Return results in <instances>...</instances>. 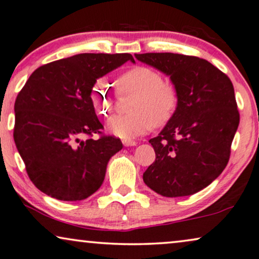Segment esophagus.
<instances>
[{
	"label": "esophagus",
	"instance_id": "34e87169",
	"mask_svg": "<svg viewBox=\"0 0 259 259\" xmlns=\"http://www.w3.org/2000/svg\"><path fill=\"white\" fill-rule=\"evenodd\" d=\"M122 143L124 147H135L137 144L136 141H133V140H123Z\"/></svg>",
	"mask_w": 259,
	"mask_h": 259
}]
</instances>
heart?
Masks as SVG:
<instances>
[{
    "instance_id": "heart-1",
    "label": "heart",
    "mask_w": 259,
    "mask_h": 259,
    "mask_svg": "<svg viewBox=\"0 0 259 259\" xmlns=\"http://www.w3.org/2000/svg\"><path fill=\"white\" fill-rule=\"evenodd\" d=\"M120 92H134L127 115H116L108 120V132L119 139L130 140L143 135L155 125H163L173 117L178 106V92L170 82L163 81L160 72L137 66L120 74L117 81ZM90 101L99 116L108 117L113 110L109 85L98 80L90 91Z\"/></svg>"
}]
</instances>
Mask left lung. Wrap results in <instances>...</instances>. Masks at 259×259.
<instances>
[{
  "mask_svg": "<svg viewBox=\"0 0 259 259\" xmlns=\"http://www.w3.org/2000/svg\"><path fill=\"white\" fill-rule=\"evenodd\" d=\"M168 75L178 92L174 115L149 143L156 158L143 181L167 198L192 195L225 169L239 125L233 85L207 60L175 53L135 54Z\"/></svg>",
  "mask_w": 259,
  "mask_h": 259,
  "instance_id": "left-lung-1",
  "label": "left lung"
}]
</instances>
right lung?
Listing matches in <instances>:
<instances>
[{
	"instance_id": "1",
	"label": "right lung",
	"mask_w": 259,
	"mask_h": 259,
	"mask_svg": "<svg viewBox=\"0 0 259 259\" xmlns=\"http://www.w3.org/2000/svg\"><path fill=\"white\" fill-rule=\"evenodd\" d=\"M130 60L129 53H82L36 68L17 95L14 141L35 187L52 198L79 201L104 181L110 158L123 148L102 136L90 101L97 79Z\"/></svg>"
}]
</instances>
